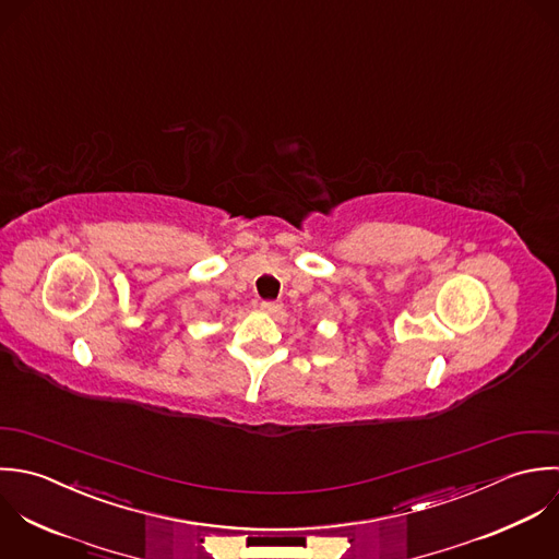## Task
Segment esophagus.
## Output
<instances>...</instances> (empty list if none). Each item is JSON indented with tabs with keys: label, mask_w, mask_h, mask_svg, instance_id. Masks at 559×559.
<instances>
[{
	"label": "esophagus",
	"mask_w": 559,
	"mask_h": 559,
	"mask_svg": "<svg viewBox=\"0 0 559 559\" xmlns=\"http://www.w3.org/2000/svg\"><path fill=\"white\" fill-rule=\"evenodd\" d=\"M266 314H277V312H282V304H275V301H262V306H260Z\"/></svg>",
	"instance_id": "1"
}]
</instances>
